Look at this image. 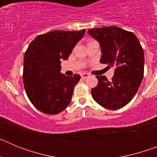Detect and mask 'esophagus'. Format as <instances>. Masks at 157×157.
<instances>
[{"instance_id": "esophagus-1", "label": "esophagus", "mask_w": 157, "mask_h": 157, "mask_svg": "<svg viewBox=\"0 0 157 157\" xmlns=\"http://www.w3.org/2000/svg\"><path fill=\"white\" fill-rule=\"evenodd\" d=\"M89 74H87V73H82L81 74V77L82 78H86L89 77Z\"/></svg>"}]
</instances>
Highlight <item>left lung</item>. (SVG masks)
Segmentation results:
<instances>
[{
	"label": "left lung",
	"mask_w": 157,
	"mask_h": 157,
	"mask_svg": "<svg viewBox=\"0 0 157 157\" xmlns=\"http://www.w3.org/2000/svg\"><path fill=\"white\" fill-rule=\"evenodd\" d=\"M88 34L99 42L100 62L115 69L111 81L105 75L97 76L98 86L91 90L93 98L105 109L123 108L135 96L143 78V48L134 33L116 26L90 29Z\"/></svg>",
	"instance_id": "obj_1"
}]
</instances>
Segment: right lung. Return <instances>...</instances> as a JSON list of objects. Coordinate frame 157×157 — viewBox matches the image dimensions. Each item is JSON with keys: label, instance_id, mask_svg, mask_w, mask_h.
I'll return each mask as SVG.
<instances>
[{"label": "right lung", "instance_id": "right-lung-1", "mask_svg": "<svg viewBox=\"0 0 157 157\" xmlns=\"http://www.w3.org/2000/svg\"><path fill=\"white\" fill-rule=\"evenodd\" d=\"M86 30H53L36 37L24 55L23 83L29 100L43 113L55 115L71 101L75 86L81 78L61 74V60H66L82 38Z\"/></svg>", "mask_w": 157, "mask_h": 157}]
</instances>
